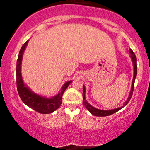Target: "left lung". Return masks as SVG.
I'll return each instance as SVG.
<instances>
[{
    "label": "left lung",
    "mask_w": 150,
    "mask_h": 150,
    "mask_svg": "<svg viewBox=\"0 0 150 150\" xmlns=\"http://www.w3.org/2000/svg\"><path fill=\"white\" fill-rule=\"evenodd\" d=\"M130 57L132 58V62H133V65H134V77H133V81H132V88H131V91L130 93V95H129V97L127 100V101L124 104V106H121L120 108H115V109L112 110H100L98 109V108H96L93 107V106L90 105V104L88 103V102L86 101L85 100V86L83 85V104L85 105L86 108H87L88 110L91 112V113L94 116H98V117H105V116H108L110 115L115 113V112H117L118 110L124 107V106H126L127 104L128 103L129 101H130L131 98H132V94H133V91H134V81L135 79H136V76L137 73V58L136 56H135V54L134 52L130 49Z\"/></svg>",
    "instance_id": "8db88e82"
}]
</instances>
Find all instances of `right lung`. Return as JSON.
<instances>
[{"instance_id":"add662e5","label":"right lung","mask_w":150,"mask_h":150,"mask_svg":"<svg viewBox=\"0 0 150 150\" xmlns=\"http://www.w3.org/2000/svg\"><path fill=\"white\" fill-rule=\"evenodd\" d=\"M28 40L23 44L20 49L19 55L17 60V65H16V84H17V89L22 101L26 105L35 110L38 112L42 114H48L54 112L57 110L62 103L63 94L68 87L71 81H68L64 84L61 88V91L57 96L52 98H46L42 96L37 95L33 93L30 90L24 85L22 81L21 75V63L22 59V54L25 50L26 45Z\"/></svg>"}]
</instances>
